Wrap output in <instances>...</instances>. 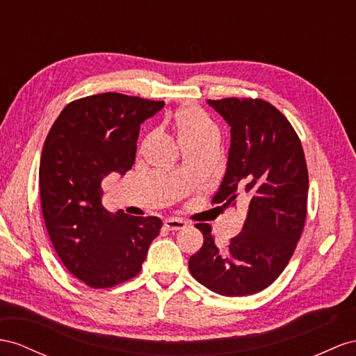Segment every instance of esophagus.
I'll list each match as a JSON object with an SVG mask.
<instances>
[{
    "mask_svg": "<svg viewBox=\"0 0 356 356\" xmlns=\"http://www.w3.org/2000/svg\"><path fill=\"white\" fill-rule=\"evenodd\" d=\"M163 225H165V229L170 232H177V230H184L186 227V222L177 220V218H168V220L163 221Z\"/></svg>",
    "mask_w": 356,
    "mask_h": 356,
    "instance_id": "34e87169",
    "label": "esophagus"
}]
</instances>
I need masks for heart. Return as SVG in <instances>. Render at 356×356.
<instances>
[{
    "mask_svg": "<svg viewBox=\"0 0 356 356\" xmlns=\"http://www.w3.org/2000/svg\"><path fill=\"white\" fill-rule=\"evenodd\" d=\"M177 140L184 149L193 147L209 140H218V132L207 115L198 108L188 106L180 109L175 118Z\"/></svg>",
    "mask_w": 356,
    "mask_h": 356,
    "instance_id": "b5f03b06",
    "label": "heart"
}]
</instances>
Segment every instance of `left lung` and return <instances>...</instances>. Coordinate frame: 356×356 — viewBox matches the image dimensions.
Here are the masks:
<instances>
[{"label":"left lung","mask_w":356,"mask_h":356,"mask_svg":"<svg viewBox=\"0 0 356 356\" xmlns=\"http://www.w3.org/2000/svg\"><path fill=\"white\" fill-rule=\"evenodd\" d=\"M230 126V149L212 203L248 200L247 220L229 248L216 247L211 225L197 224L204 242L189 259L193 277L222 296H247L284 270L304 230L308 171L298 135L275 106L261 99L207 100Z\"/></svg>","instance_id":"8db88e82"}]
</instances>
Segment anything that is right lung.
I'll list each match as a JSON object with an SVG mask.
<instances>
[{"label":"right lung","instance_id":"add662e5","mask_svg":"<svg viewBox=\"0 0 356 356\" xmlns=\"http://www.w3.org/2000/svg\"><path fill=\"white\" fill-rule=\"evenodd\" d=\"M163 105L120 93L78 99L44 140L39 167L44 225L63 265L93 289L134 278L159 234L158 216L108 212L100 184L132 168L140 126Z\"/></svg>","mask_w":356,"mask_h":356}]
</instances>
